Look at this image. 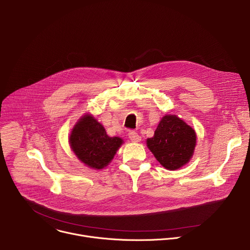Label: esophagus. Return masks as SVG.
<instances>
[{
    "label": "esophagus",
    "instance_id": "34e87169",
    "mask_svg": "<svg viewBox=\"0 0 250 250\" xmlns=\"http://www.w3.org/2000/svg\"><path fill=\"white\" fill-rule=\"evenodd\" d=\"M128 137H129V139H130L132 142H139V141L141 140L140 135H139L136 131H133V130H131V131L128 132Z\"/></svg>",
    "mask_w": 250,
    "mask_h": 250
}]
</instances>
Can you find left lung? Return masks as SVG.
<instances>
[{
	"mask_svg": "<svg viewBox=\"0 0 250 250\" xmlns=\"http://www.w3.org/2000/svg\"><path fill=\"white\" fill-rule=\"evenodd\" d=\"M196 132L175 115H165L146 145L157 161L168 170L187 164L196 146Z\"/></svg>",
	"mask_w": 250,
	"mask_h": 250,
	"instance_id": "8db88e82",
	"label": "left lung"
}]
</instances>
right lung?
I'll list each match as a JSON object with an SVG mask.
<instances>
[{"mask_svg":"<svg viewBox=\"0 0 250 250\" xmlns=\"http://www.w3.org/2000/svg\"><path fill=\"white\" fill-rule=\"evenodd\" d=\"M123 142L121 137H110L104 126L89 114L77 122L69 137L70 146L76 156L94 169L108 165Z\"/></svg>","mask_w":250,"mask_h":250,"instance_id":"add662e5","label":"right lung"}]
</instances>
